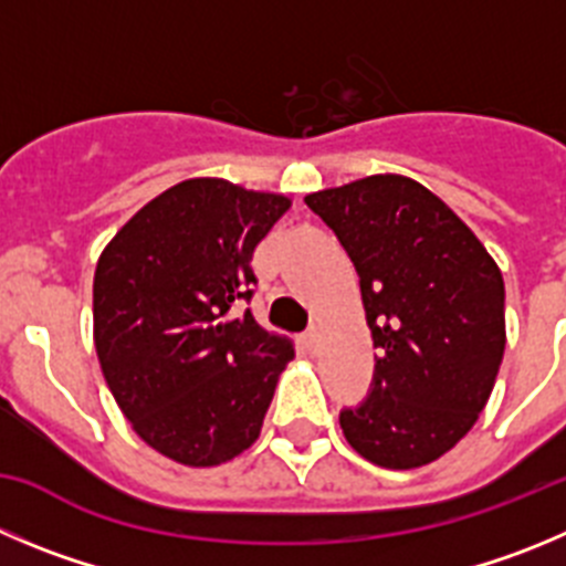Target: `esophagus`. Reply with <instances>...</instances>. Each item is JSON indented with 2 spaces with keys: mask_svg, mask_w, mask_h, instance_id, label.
Masks as SVG:
<instances>
[{
  "mask_svg": "<svg viewBox=\"0 0 566 566\" xmlns=\"http://www.w3.org/2000/svg\"><path fill=\"white\" fill-rule=\"evenodd\" d=\"M301 346H304V352H310V355H315V352H318V346H321L318 332H315V329L304 332V335H301Z\"/></svg>",
  "mask_w": 566,
  "mask_h": 566,
  "instance_id": "obj_1",
  "label": "esophagus"
}]
</instances>
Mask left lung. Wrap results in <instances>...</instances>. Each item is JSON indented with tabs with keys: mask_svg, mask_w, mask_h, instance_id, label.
I'll return each instance as SVG.
<instances>
[{
	"mask_svg": "<svg viewBox=\"0 0 566 566\" xmlns=\"http://www.w3.org/2000/svg\"><path fill=\"white\" fill-rule=\"evenodd\" d=\"M304 203L335 231L360 276L377 366L346 441L385 469L450 452L489 402L505 352L497 262L438 195L405 176H368Z\"/></svg>",
	"mask_w": 566,
	"mask_h": 566,
	"instance_id": "left-lung-1",
	"label": "left lung"
}]
</instances>
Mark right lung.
<instances>
[{
	"mask_svg": "<svg viewBox=\"0 0 566 566\" xmlns=\"http://www.w3.org/2000/svg\"><path fill=\"white\" fill-rule=\"evenodd\" d=\"M290 198L223 178L176 184L116 231L94 271V346L136 436L184 467L259 438L293 343L251 310L253 248Z\"/></svg>",
	"mask_w": 566,
	"mask_h": 566,
	"instance_id": "add662e5",
	"label": "right lung"
}]
</instances>
